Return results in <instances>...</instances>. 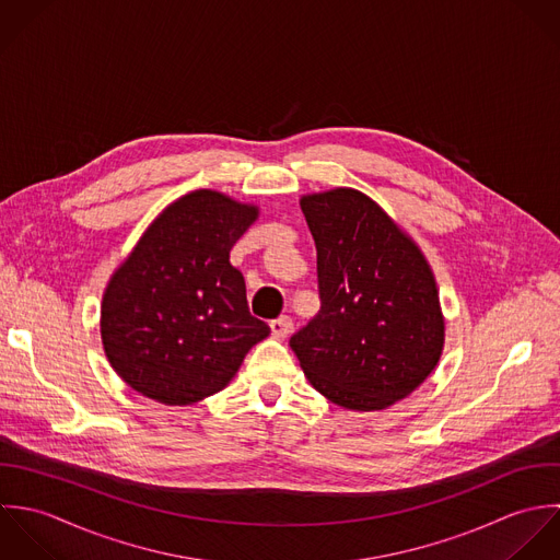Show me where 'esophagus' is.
I'll return each instance as SVG.
<instances>
[{
  "instance_id": "obj_1",
  "label": "esophagus",
  "mask_w": 560,
  "mask_h": 560,
  "mask_svg": "<svg viewBox=\"0 0 560 560\" xmlns=\"http://www.w3.org/2000/svg\"><path fill=\"white\" fill-rule=\"evenodd\" d=\"M292 329H294V325H292V320L288 316H279L277 320L270 323V331H272V336L277 337V339L290 336Z\"/></svg>"
}]
</instances>
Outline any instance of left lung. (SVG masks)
I'll use <instances>...</instances> for the list:
<instances>
[{
    "label": "left lung",
    "instance_id": "obj_1",
    "mask_svg": "<svg viewBox=\"0 0 560 560\" xmlns=\"http://www.w3.org/2000/svg\"><path fill=\"white\" fill-rule=\"evenodd\" d=\"M320 312L294 336L310 383L343 409L381 411L435 370L444 316L433 270L381 206L352 188L305 195Z\"/></svg>",
    "mask_w": 560,
    "mask_h": 560
}]
</instances>
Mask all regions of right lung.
I'll return each instance as SVG.
<instances>
[{"mask_svg": "<svg viewBox=\"0 0 560 560\" xmlns=\"http://www.w3.org/2000/svg\"><path fill=\"white\" fill-rule=\"evenodd\" d=\"M257 214L223 192L195 190L149 224L116 268L102 303V341L131 389L164 405L199 402L268 337L229 261Z\"/></svg>", "mask_w": 560, "mask_h": 560, "instance_id": "obj_1", "label": "right lung"}]
</instances>
